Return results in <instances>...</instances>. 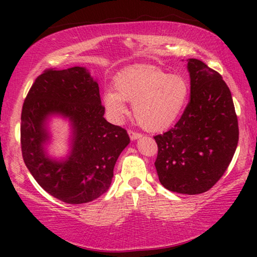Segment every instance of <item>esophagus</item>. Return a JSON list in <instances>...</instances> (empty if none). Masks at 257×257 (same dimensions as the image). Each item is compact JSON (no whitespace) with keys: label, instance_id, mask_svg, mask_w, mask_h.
<instances>
[{"label":"esophagus","instance_id":"esophagus-1","mask_svg":"<svg viewBox=\"0 0 257 257\" xmlns=\"http://www.w3.org/2000/svg\"><path fill=\"white\" fill-rule=\"evenodd\" d=\"M128 134H129V137H130V139H132V141H136V139L142 137L141 134H138L136 132H133V130H129Z\"/></svg>","mask_w":257,"mask_h":257}]
</instances>
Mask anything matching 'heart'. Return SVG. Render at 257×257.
I'll return each instance as SVG.
<instances>
[{
  "instance_id": "heart-1",
  "label": "heart",
  "mask_w": 257,
  "mask_h": 257,
  "mask_svg": "<svg viewBox=\"0 0 257 257\" xmlns=\"http://www.w3.org/2000/svg\"><path fill=\"white\" fill-rule=\"evenodd\" d=\"M114 89L105 90L103 105L113 119L128 114L125 102L134 104V115L142 128L158 133L176 122L189 96V82L181 75H169L151 64L124 68L114 78Z\"/></svg>"
}]
</instances>
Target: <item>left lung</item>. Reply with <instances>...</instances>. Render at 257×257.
Wrapping results in <instances>:
<instances>
[{"label": "left lung", "mask_w": 257, "mask_h": 257, "mask_svg": "<svg viewBox=\"0 0 257 257\" xmlns=\"http://www.w3.org/2000/svg\"><path fill=\"white\" fill-rule=\"evenodd\" d=\"M190 101L175 128L154 139L155 168L163 187L179 194L205 193L227 170L239 129L232 96L220 73L188 59Z\"/></svg>", "instance_id": "obj_1"}]
</instances>
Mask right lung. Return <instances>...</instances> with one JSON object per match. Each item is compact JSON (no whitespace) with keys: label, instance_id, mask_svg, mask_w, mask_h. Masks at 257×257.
I'll list each match as a JSON object with an SVG mask.
<instances>
[{"label":"right lung","instance_id":"obj_1","mask_svg":"<svg viewBox=\"0 0 257 257\" xmlns=\"http://www.w3.org/2000/svg\"><path fill=\"white\" fill-rule=\"evenodd\" d=\"M97 80L85 67L49 69L36 78L21 112V151L35 180L68 204L98 198L108 189L116 160L130 143L127 132L107 122ZM53 116L71 125L69 152L52 158L47 152Z\"/></svg>","mask_w":257,"mask_h":257}]
</instances>
